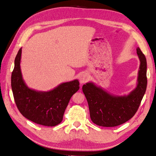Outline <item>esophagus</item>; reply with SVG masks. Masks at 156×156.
<instances>
[{"mask_svg": "<svg viewBox=\"0 0 156 156\" xmlns=\"http://www.w3.org/2000/svg\"><path fill=\"white\" fill-rule=\"evenodd\" d=\"M89 79L88 74L87 73H82L79 77V81L81 84L85 83Z\"/></svg>", "mask_w": 156, "mask_h": 156, "instance_id": "1", "label": "esophagus"}]
</instances>
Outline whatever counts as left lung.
<instances>
[{"mask_svg":"<svg viewBox=\"0 0 156 156\" xmlns=\"http://www.w3.org/2000/svg\"><path fill=\"white\" fill-rule=\"evenodd\" d=\"M136 53L140 60L137 84L129 94L116 96L92 82L83 86L90 116L95 124L103 127L119 126L131 119L137 111L147 87V66L145 56L139 48H136Z\"/></svg>","mask_w":156,"mask_h":156,"instance_id":"1","label":"left lung"}]
</instances>
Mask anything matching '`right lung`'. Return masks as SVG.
Masks as SVG:
<instances>
[{
	"label": "right lung",
	"mask_w": 156,
	"mask_h": 156,
	"mask_svg": "<svg viewBox=\"0 0 156 156\" xmlns=\"http://www.w3.org/2000/svg\"><path fill=\"white\" fill-rule=\"evenodd\" d=\"M21 48L14 62L11 85L19 111L28 120L45 126H55L63 119L70 98L79 89L77 79L60 84L48 92L37 91L27 87L21 71Z\"/></svg>",
	"instance_id": "1"
}]
</instances>
